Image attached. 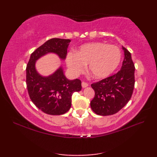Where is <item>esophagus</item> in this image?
Listing matches in <instances>:
<instances>
[{"label": "esophagus", "instance_id": "34e87169", "mask_svg": "<svg viewBox=\"0 0 157 157\" xmlns=\"http://www.w3.org/2000/svg\"><path fill=\"white\" fill-rule=\"evenodd\" d=\"M82 88H86V87H88V83H86V82H83L82 83Z\"/></svg>", "mask_w": 157, "mask_h": 157}]
</instances>
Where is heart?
<instances>
[{
    "label": "heart",
    "mask_w": 157,
    "mask_h": 157,
    "mask_svg": "<svg viewBox=\"0 0 157 157\" xmlns=\"http://www.w3.org/2000/svg\"><path fill=\"white\" fill-rule=\"evenodd\" d=\"M121 52L116 46L103 42H92L80 46L76 53L69 52L66 63L73 75L88 72L95 79H103L111 75L121 60Z\"/></svg>",
    "instance_id": "heart-1"
}]
</instances>
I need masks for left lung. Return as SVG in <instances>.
<instances>
[{"mask_svg": "<svg viewBox=\"0 0 157 157\" xmlns=\"http://www.w3.org/2000/svg\"><path fill=\"white\" fill-rule=\"evenodd\" d=\"M124 59L117 73L102 80L93 83L95 92L90 106L96 114L111 115L119 112L132 97L135 84V67L130 53L125 47Z\"/></svg>", "mask_w": 157, "mask_h": 157, "instance_id": "8db88e82", "label": "left lung"}]
</instances>
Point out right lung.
Here are the masks:
<instances>
[{
	"label": "right lung",
	"instance_id": "right-lung-1",
	"mask_svg": "<svg viewBox=\"0 0 157 157\" xmlns=\"http://www.w3.org/2000/svg\"><path fill=\"white\" fill-rule=\"evenodd\" d=\"M69 39L52 38L32 53L26 67V84L32 102L42 112L51 115H60L67 112L71 106V97L82 90L79 79L69 80L61 67L53 74L44 77L36 69V61L41 56L52 52L60 59L66 58Z\"/></svg>",
	"mask_w": 157,
	"mask_h": 157
}]
</instances>
